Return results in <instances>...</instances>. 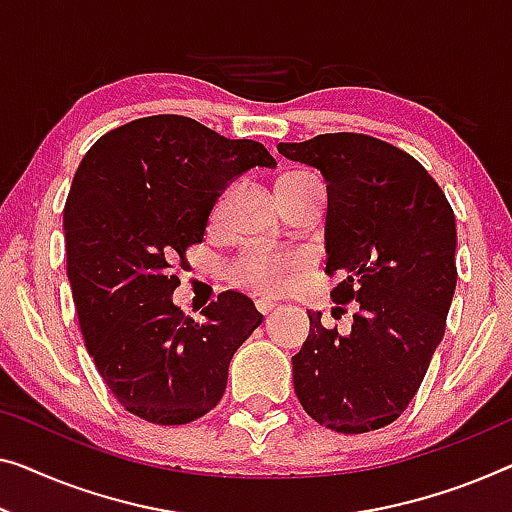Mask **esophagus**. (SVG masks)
Listing matches in <instances>:
<instances>
[{
  "label": "esophagus",
  "mask_w": 512,
  "mask_h": 512,
  "mask_svg": "<svg viewBox=\"0 0 512 512\" xmlns=\"http://www.w3.org/2000/svg\"><path fill=\"white\" fill-rule=\"evenodd\" d=\"M273 305H276V303L269 301V299H257V301H255V308H257L259 312H262V315H269V312L273 310Z\"/></svg>",
  "instance_id": "obj_1"
}]
</instances>
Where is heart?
<instances>
[{"label":"heart","instance_id":"b5f03b06","mask_svg":"<svg viewBox=\"0 0 512 512\" xmlns=\"http://www.w3.org/2000/svg\"><path fill=\"white\" fill-rule=\"evenodd\" d=\"M312 174L292 172L285 174L280 181L308 179ZM225 200L220 202L223 207ZM301 257L289 253H269V250H246L234 259L230 266V278L239 287L253 289L259 294H278L287 287L296 271L301 269Z\"/></svg>","mask_w":512,"mask_h":512}]
</instances>
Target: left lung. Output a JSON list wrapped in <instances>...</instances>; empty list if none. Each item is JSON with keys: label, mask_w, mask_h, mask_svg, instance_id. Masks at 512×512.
<instances>
[{"label": "left lung", "mask_w": 512, "mask_h": 512, "mask_svg": "<svg viewBox=\"0 0 512 512\" xmlns=\"http://www.w3.org/2000/svg\"><path fill=\"white\" fill-rule=\"evenodd\" d=\"M278 151L322 172L326 273L342 278L331 296L358 303L345 335L308 312V340L292 356L296 398L329 430H379L414 400L444 338L457 282L453 209L414 156L377 137L326 133Z\"/></svg>", "instance_id": "8db88e82"}]
</instances>
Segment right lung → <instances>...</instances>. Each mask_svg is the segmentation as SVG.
<instances>
[{"instance_id": "right-lung-1", "label": "right lung", "mask_w": 512, "mask_h": 512, "mask_svg": "<svg viewBox=\"0 0 512 512\" xmlns=\"http://www.w3.org/2000/svg\"><path fill=\"white\" fill-rule=\"evenodd\" d=\"M255 165L276 167L264 144L156 114L105 133L75 172L64 234L80 329L114 398L142 421L186 425L216 407L234 352L262 324L239 292L207 305L204 322L172 303L186 248Z\"/></svg>"}]
</instances>
